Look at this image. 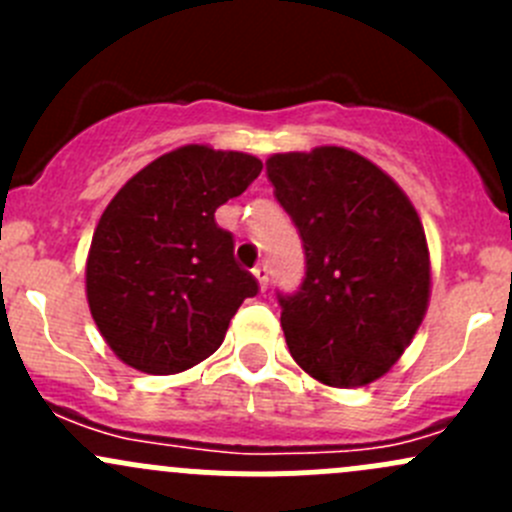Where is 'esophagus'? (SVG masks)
Masks as SVG:
<instances>
[{"label": "esophagus", "instance_id": "obj_1", "mask_svg": "<svg viewBox=\"0 0 512 512\" xmlns=\"http://www.w3.org/2000/svg\"><path fill=\"white\" fill-rule=\"evenodd\" d=\"M252 275H255L257 285H260L262 292H265V289H267V282H270V277H267V265H257L255 270H252Z\"/></svg>", "mask_w": 512, "mask_h": 512}]
</instances>
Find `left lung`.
<instances>
[{"label":"left lung","mask_w":512,"mask_h":512,"mask_svg":"<svg viewBox=\"0 0 512 512\" xmlns=\"http://www.w3.org/2000/svg\"><path fill=\"white\" fill-rule=\"evenodd\" d=\"M267 178L307 260L299 292L277 294L289 354L337 389L381 379L411 344L431 297L426 232L409 195L339 146L275 153Z\"/></svg>","instance_id":"8db88e82"}]
</instances>
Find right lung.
Instances as JSON below:
<instances>
[{"instance_id": "right-lung-1", "label": "right lung", "mask_w": 512, "mask_h": 512, "mask_svg": "<svg viewBox=\"0 0 512 512\" xmlns=\"http://www.w3.org/2000/svg\"><path fill=\"white\" fill-rule=\"evenodd\" d=\"M262 160L175 148L138 170L103 210L86 260V299L123 364L178 374L223 344L257 280L235 262L215 210L260 175Z\"/></svg>"}]
</instances>
